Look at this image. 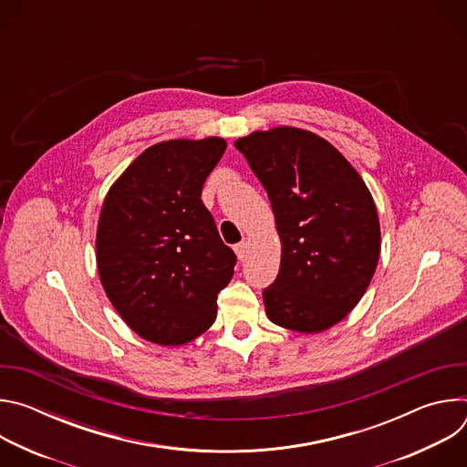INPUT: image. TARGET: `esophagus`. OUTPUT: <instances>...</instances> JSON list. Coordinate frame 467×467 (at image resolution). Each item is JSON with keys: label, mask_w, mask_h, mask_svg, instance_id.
Instances as JSON below:
<instances>
[{"label": "esophagus", "mask_w": 467, "mask_h": 467, "mask_svg": "<svg viewBox=\"0 0 467 467\" xmlns=\"http://www.w3.org/2000/svg\"><path fill=\"white\" fill-rule=\"evenodd\" d=\"M247 245H249V242H247L245 238H244L240 244L234 245V253H236L238 260H245V256H247Z\"/></svg>", "instance_id": "esophagus-1"}]
</instances>
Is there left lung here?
<instances>
[{
	"instance_id": "1",
	"label": "left lung",
	"mask_w": 467,
	"mask_h": 467,
	"mask_svg": "<svg viewBox=\"0 0 467 467\" xmlns=\"http://www.w3.org/2000/svg\"><path fill=\"white\" fill-rule=\"evenodd\" d=\"M234 148L268 192L283 244L277 279L262 292L265 314L297 332L342 321L368 290L380 253L366 182L335 146L303 129L254 130Z\"/></svg>"
}]
</instances>
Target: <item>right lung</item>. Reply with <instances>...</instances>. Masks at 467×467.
I'll list each match as a JSON object with an SVG mask.
<instances>
[{
    "mask_svg": "<svg viewBox=\"0 0 467 467\" xmlns=\"http://www.w3.org/2000/svg\"><path fill=\"white\" fill-rule=\"evenodd\" d=\"M225 148L218 137L155 144L105 197L99 279L121 319L150 342L179 346L205 332L233 279L236 254L202 202Z\"/></svg>",
    "mask_w": 467,
    "mask_h": 467,
    "instance_id": "right-lung-1",
    "label": "right lung"
}]
</instances>
